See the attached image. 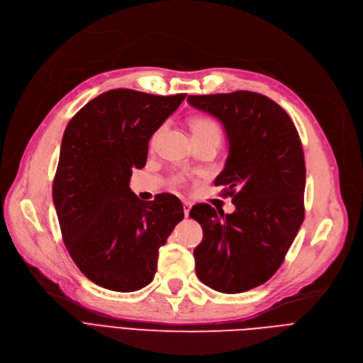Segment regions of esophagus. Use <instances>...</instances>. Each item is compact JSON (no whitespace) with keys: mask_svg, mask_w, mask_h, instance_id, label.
Returning a JSON list of instances; mask_svg holds the SVG:
<instances>
[{"mask_svg":"<svg viewBox=\"0 0 363 363\" xmlns=\"http://www.w3.org/2000/svg\"><path fill=\"white\" fill-rule=\"evenodd\" d=\"M182 206H184V215H185V218H188L189 216V208H191V203L184 201Z\"/></svg>","mask_w":363,"mask_h":363,"instance_id":"esophagus-1","label":"esophagus"}]
</instances>
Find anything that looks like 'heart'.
<instances>
[{
  "instance_id": "1",
  "label": "heart",
  "mask_w": 363,
  "mask_h": 363,
  "mask_svg": "<svg viewBox=\"0 0 363 363\" xmlns=\"http://www.w3.org/2000/svg\"><path fill=\"white\" fill-rule=\"evenodd\" d=\"M189 129H191L194 143L197 141H215V143H220L222 140V129L219 126V123L211 118L206 116H196L191 121H189ZM163 128L157 129L151 137V145L156 144V141L159 140L160 133H162ZM181 179L177 178V182H179Z\"/></svg>"
}]
</instances>
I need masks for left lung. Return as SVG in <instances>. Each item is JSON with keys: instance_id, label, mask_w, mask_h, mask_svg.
<instances>
[{"instance_id": "left-lung-1", "label": "left lung", "mask_w": 363, "mask_h": 363, "mask_svg": "<svg viewBox=\"0 0 363 363\" xmlns=\"http://www.w3.org/2000/svg\"><path fill=\"white\" fill-rule=\"evenodd\" d=\"M188 103L223 125L230 155L215 185L235 206L231 215L211 204L189 212L203 228L196 274L216 291H249L278 271L304 219L298 132L287 111L257 92L189 95Z\"/></svg>"}]
</instances>
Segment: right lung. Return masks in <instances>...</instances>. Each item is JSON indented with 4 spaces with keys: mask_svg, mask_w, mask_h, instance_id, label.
<instances>
[{
    "mask_svg": "<svg viewBox=\"0 0 363 363\" xmlns=\"http://www.w3.org/2000/svg\"><path fill=\"white\" fill-rule=\"evenodd\" d=\"M185 97L110 89L66 126L52 201L70 257L103 289L130 293L148 285L159 249L184 219L175 196L141 201L129 181L133 167L145 166L152 133Z\"/></svg>",
    "mask_w": 363,
    "mask_h": 363,
    "instance_id": "right-lung-1",
    "label": "right lung"
}]
</instances>
